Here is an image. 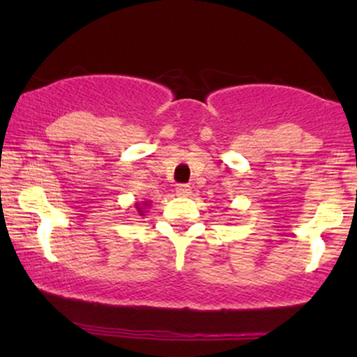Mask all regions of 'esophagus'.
<instances>
[{
    "label": "esophagus",
    "instance_id": "1",
    "mask_svg": "<svg viewBox=\"0 0 357 357\" xmlns=\"http://www.w3.org/2000/svg\"><path fill=\"white\" fill-rule=\"evenodd\" d=\"M176 195H178V196H190L191 195V186H188V184H178V188H176Z\"/></svg>",
    "mask_w": 357,
    "mask_h": 357
}]
</instances>
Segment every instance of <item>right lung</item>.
I'll use <instances>...</instances> for the list:
<instances>
[{
  "instance_id": "add662e5",
  "label": "right lung",
  "mask_w": 357,
  "mask_h": 357,
  "mask_svg": "<svg viewBox=\"0 0 357 357\" xmlns=\"http://www.w3.org/2000/svg\"><path fill=\"white\" fill-rule=\"evenodd\" d=\"M151 204H149V202H137L136 203V210H137V213L141 216H144L146 215V210L147 208H149Z\"/></svg>"
}]
</instances>
